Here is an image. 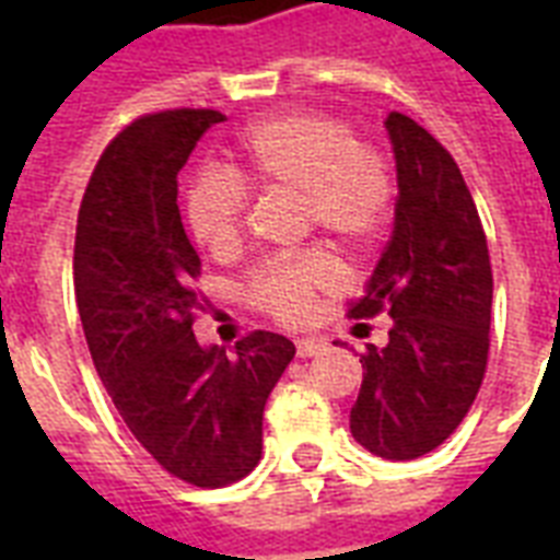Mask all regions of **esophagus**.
<instances>
[{
  "instance_id": "34e87169",
  "label": "esophagus",
  "mask_w": 560,
  "mask_h": 560,
  "mask_svg": "<svg viewBox=\"0 0 560 560\" xmlns=\"http://www.w3.org/2000/svg\"><path fill=\"white\" fill-rule=\"evenodd\" d=\"M325 342L316 340V337H305V340L296 342V354L299 358H316V354H323Z\"/></svg>"
}]
</instances>
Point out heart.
<instances>
[{"label":"heart","instance_id":"obj_1","mask_svg":"<svg viewBox=\"0 0 560 560\" xmlns=\"http://www.w3.org/2000/svg\"><path fill=\"white\" fill-rule=\"evenodd\" d=\"M244 177L267 194L299 197L307 226L337 244L360 249L389 223V165L360 144L354 127L323 113H288L253 127L241 142ZM188 226L211 255L235 253L246 214V188L226 171L194 179L186 200ZM340 270L325 253L267 264L249 281V296L281 323H305L319 290L337 284Z\"/></svg>","mask_w":560,"mask_h":560}]
</instances>
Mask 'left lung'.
Segmentation results:
<instances>
[{"label": "left lung", "mask_w": 560, "mask_h": 560, "mask_svg": "<svg viewBox=\"0 0 560 560\" xmlns=\"http://www.w3.org/2000/svg\"><path fill=\"white\" fill-rule=\"evenodd\" d=\"M398 200L392 237L351 316H392L389 342L366 346L351 435L381 459L435 451L468 416L488 363L491 261L459 165L412 118L386 121Z\"/></svg>", "instance_id": "left-lung-1"}]
</instances>
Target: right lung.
<instances>
[{
    "mask_svg": "<svg viewBox=\"0 0 560 560\" xmlns=\"http://www.w3.org/2000/svg\"><path fill=\"white\" fill-rule=\"evenodd\" d=\"M223 118L168 109L121 130L95 165L74 235L92 363L144 451L197 488L229 486L258 465L264 404L296 354L272 331L232 351L191 331L200 258L179 218L177 174Z\"/></svg>",
    "mask_w": 560,
    "mask_h": 560,
    "instance_id": "add662e5",
    "label": "right lung"
}]
</instances>
